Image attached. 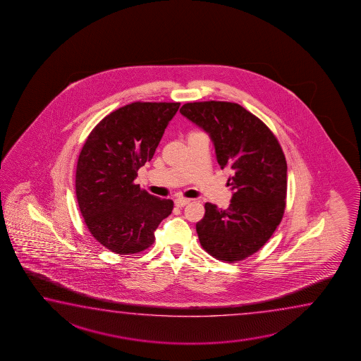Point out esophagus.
<instances>
[{"label":"esophagus","mask_w":361,"mask_h":361,"mask_svg":"<svg viewBox=\"0 0 361 361\" xmlns=\"http://www.w3.org/2000/svg\"><path fill=\"white\" fill-rule=\"evenodd\" d=\"M174 204H176L177 207H184V206L190 204V200H188V198H176Z\"/></svg>","instance_id":"1"}]
</instances>
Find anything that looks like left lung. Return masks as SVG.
<instances>
[{"label":"left lung","mask_w":361,"mask_h":361,"mask_svg":"<svg viewBox=\"0 0 361 361\" xmlns=\"http://www.w3.org/2000/svg\"><path fill=\"white\" fill-rule=\"evenodd\" d=\"M180 114L212 138L221 169L229 168L233 196L226 210L205 204L198 240L223 262H240L268 242L286 207L287 163L282 147L259 118L234 102L184 104Z\"/></svg>","instance_id":"left-lung-1"}]
</instances>
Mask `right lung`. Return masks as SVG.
<instances>
[{
    "mask_svg": "<svg viewBox=\"0 0 361 361\" xmlns=\"http://www.w3.org/2000/svg\"><path fill=\"white\" fill-rule=\"evenodd\" d=\"M179 102H133L109 114L88 135L79 154L75 193L90 232L115 254H138L173 210L135 184L152 159Z\"/></svg>",
    "mask_w": 361,
    "mask_h": 361,
    "instance_id": "1",
    "label": "right lung"
}]
</instances>
